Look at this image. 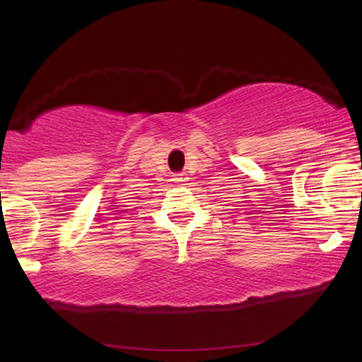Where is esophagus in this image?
Masks as SVG:
<instances>
[{"mask_svg": "<svg viewBox=\"0 0 362 362\" xmlns=\"http://www.w3.org/2000/svg\"><path fill=\"white\" fill-rule=\"evenodd\" d=\"M173 181L185 182V181H187V176L185 175V173H177V175H175V177H173Z\"/></svg>", "mask_w": 362, "mask_h": 362, "instance_id": "1", "label": "esophagus"}]
</instances>
